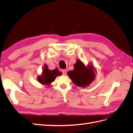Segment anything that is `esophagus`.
Listing matches in <instances>:
<instances>
[{
  "label": "esophagus",
  "mask_w": 133,
  "mask_h": 133,
  "mask_svg": "<svg viewBox=\"0 0 133 133\" xmlns=\"http://www.w3.org/2000/svg\"><path fill=\"white\" fill-rule=\"evenodd\" d=\"M62 72L63 75H66V73H67V70H62Z\"/></svg>",
  "instance_id": "1"
}]
</instances>
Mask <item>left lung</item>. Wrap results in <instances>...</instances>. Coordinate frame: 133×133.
<instances>
[{"instance_id":"1","label":"left lung","mask_w":133,"mask_h":133,"mask_svg":"<svg viewBox=\"0 0 133 133\" xmlns=\"http://www.w3.org/2000/svg\"><path fill=\"white\" fill-rule=\"evenodd\" d=\"M68 75L76 85L85 87L93 81L95 74L91 65L87 68L78 60L74 65V70L68 71Z\"/></svg>"}]
</instances>
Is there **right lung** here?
Masks as SVG:
<instances>
[{
	"label": "right lung",
	"instance_id": "right-lung-1",
	"mask_svg": "<svg viewBox=\"0 0 133 133\" xmlns=\"http://www.w3.org/2000/svg\"><path fill=\"white\" fill-rule=\"evenodd\" d=\"M44 65L45 66H44V69L43 70L42 75L39 76L38 80L42 84L49 85L51 82L54 81L56 78V76L58 75H61L62 73L59 71L57 69L50 70L48 69V66L46 64H45Z\"/></svg>",
	"mask_w": 133,
	"mask_h": 133
}]
</instances>
